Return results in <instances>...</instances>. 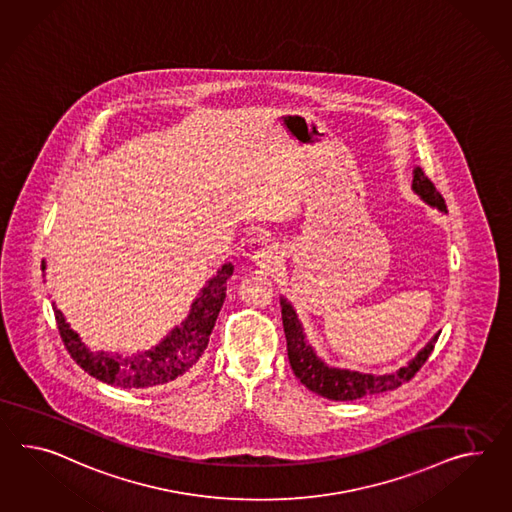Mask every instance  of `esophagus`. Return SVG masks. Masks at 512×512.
<instances>
[{
  "label": "esophagus",
  "instance_id": "obj_1",
  "mask_svg": "<svg viewBox=\"0 0 512 512\" xmlns=\"http://www.w3.org/2000/svg\"><path fill=\"white\" fill-rule=\"evenodd\" d=\"M280 258H282V250L278 249V245H267L252 256V262L262 271H275Z\"/></svg>",
  "mask_w": 512,
  "mask_h": 512
}]
</instances>
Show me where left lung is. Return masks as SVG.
<instances>
[{"instance_id":"8db88e82","label":"left lung","mask_w":512,"mask_h":512,"mask_svg":"<svg viewBox=\"0 0 512 512\" xmlns=\"http://www.w3.org/2000/svg\"><path fill=\"white\" fill-rule=\"evenodd\" d=\"M412 191L429 204L434 210L447 213L446 200L436 191L433 182L423 174L420 167L414 169ZM282 306V323L288 341V358L295 377L314 394L327 397L332 401H354L366 395L384 394L399 388L403 382L412 379L420 367L425 364L429 354L433 353L434 343L440 336V330L434 334L427 345L418 354L408 360L407 366L394 369L384 375L362 373L347 367L328 366L327 362L315 353L312 343L306 338L301 319L286 297H280Z\"/></svg>"}]
</instances>
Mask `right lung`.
Instances as JSON below:
<instances>
[{"mask_svg":"<svg viewBox=\"0 0 512 512\" xmlns=\"http://www.w3.org/2000/svg\"><path fill=\"white\" fill-rule=\"evenodd\" d=\"M44 269L46 262H42V271ZM232 273V263L221 265V269L200 289L197 299L191 302V310L184 321L148 351H139L130 356L92 351L81 341L78 332L66 323L65 315L55 308L53 302L59 334L76 364L94 379L118 388H152L167 384L184 377L206 351L211 330L223 308L226 282Z\"/></svg>","mask_w":512,"mask_h":512,"instance_id":"right-lung-1","label":"right lung"}]
</instances>
